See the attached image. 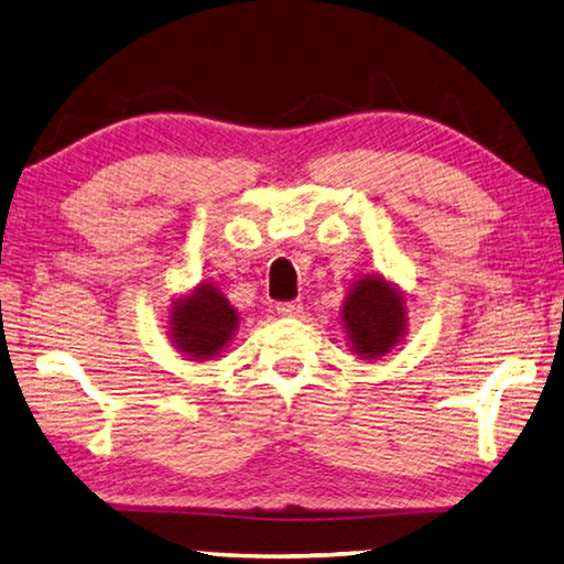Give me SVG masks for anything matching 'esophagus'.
I'll return each instance as SVG.
<instances>
[{
    "label": "esophagus",
    "mask_w": 564,
    "mask_h": 564,
    "mask_svg": "<svg viewBox=\"0 0 564 564\" xmlns=\"http://www.w3.org/2000/svg\"><path fill=\"white\" fill-rule=\"evenodd\" d=\"M275 311L281 315H299L303 311V303L301 301H283V303H275Z\"/></svg>",
    "instance_id": "obj_1"
}]
</instances>
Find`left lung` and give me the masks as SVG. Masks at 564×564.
Returning a JSON list of instances; mask_svg holds the SVG:
<instances>
[{
	"instance_id": "left-lung-1",
	"label": "left lung",
	"mask_w": 564,
	"mask_h": 564,
	"mask_svg": "<svg viewBox=\"0 0 564 564\" xmlns=\"http://www.w3.org/2000/svg\"><path fill=\"white\" fill-rule=\"evenodd\" d=\"M404 301L387 281L360 279L343 305V323L352 347L365 357H382L404 335Z\"/></svg>"
}]
</instances>
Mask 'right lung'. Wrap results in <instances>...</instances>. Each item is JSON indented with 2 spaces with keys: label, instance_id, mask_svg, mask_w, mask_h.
Segmentation results:
<instances>
[{
  "label": "right lung",
  "instance_id": "obj_1",
  "mask_svg": "<svg viewBox=\"0 0 564 564\" xmlns=\"http://www.w3.org/2000/svg\"><path fill=\"white\" fill-rule=\"evenodd\" d=\"M170 325L172 343L177 345V350L192 360H209L231 340L239 315L217 289L197 285L189 299L172 305Z\"/></svg>",
  "mask_w": 564,
  "mask_h": 564
}]
</instances>
